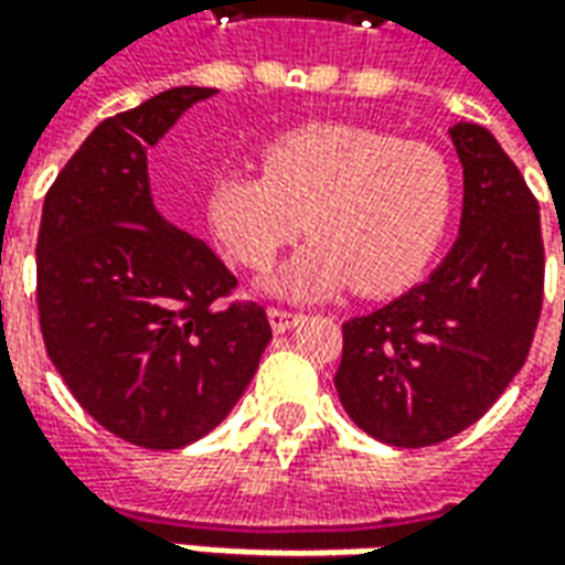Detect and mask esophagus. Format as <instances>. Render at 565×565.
I'll list each match as a JSON object with an SVG mask.
<instances>
[{
	"label": "esophagus",
	"mask_w": 565,
	"mask_h": 565,
	"mask_svg": "<svg viewBox=\"0 0 565 565\" xmlns=\"http://www.w3.org/2000/svg\"><path fill=\"white\" fill-rule=\"evenodd\" d=\"M299 320H302V315H296V311H287V308H269V323L275 332L294 330Z\"/></svg>",
	"instance_id": "esophagus-1"
}]
</instances>
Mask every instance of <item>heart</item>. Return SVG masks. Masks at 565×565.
<instances>
[{"label": "heart", "mask_w": 565, "mask_h": 565, "mask_svg": "<svg viewBox=\"0 0 565 565\" xmlns=\"http://www.w3.org/2000/svg\"><path fill=\"white\" fill-rule=\"evenodd\" d=\"M450 211L454 172L436 148L351 124L287 129L266 141L263 172L226 169L205 193L211 233L247 269H266L308 230L315 242L269 278V290L290 299L415 284Z\"/></svg>", "instance_id": "heart-1"}]
</instances>
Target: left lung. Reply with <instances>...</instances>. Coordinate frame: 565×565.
Listing matches in <instances>:
<instances>
[{
	"label": "left lung",
	"instance_id": "left-lung-1",
	"mask_svg": "<svg viewBox=\"0 0 565 565\" xmlns=\"http://www.w3.org/2000/svg\"><path fill=\"white\" fill-rule=\"evenodd\" d=\"M450 141L462 162L460 238L424 284L342 323L339 399L396 448L438 445L484 417L526 363L542 315L539 202L490 129L457 124Z\"/></svg>",
	"mask_w": 565,
	"mask_h": 565
}]
</instances>
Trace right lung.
Masks as SVG:
<instances>
[{
	"label": "right lung",
	"instance_id": "add662e5",
	"mask_svg": "<svg viewBox=\"0 0 565 565\" xmlns=\"http://www.w3.org/2000/svg\"><path fill=\"white\" fill-rule=\"evenodd\" d=\"M211 87H172L93 129L56 174L35 245L47 356L81 408L139 448L174 450L233 412L271 339L235 275L162 217L148 148Z\"/></svg>",
	"mask_w": 565,
	"mask_h": 565
}]
</instances>
